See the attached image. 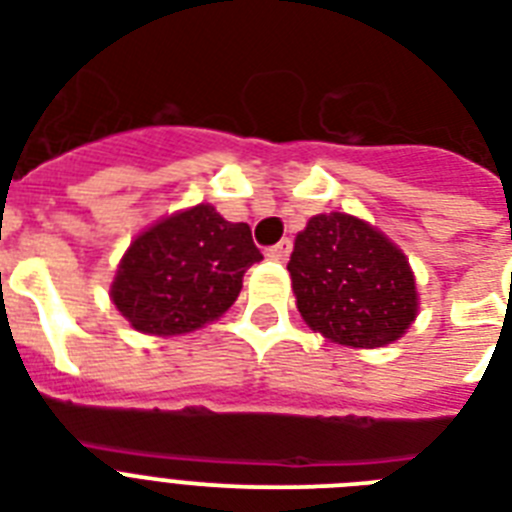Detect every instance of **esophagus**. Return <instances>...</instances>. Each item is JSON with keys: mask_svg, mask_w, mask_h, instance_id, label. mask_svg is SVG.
Listing matches in <instances>:
<instances>
[{"mask_svg": "<svg viewBox=\"0 0 512 512\" xmlns=\"http://www.w3.org/2000/svg\"><path fill=\"white\" fill-rule=\"evenodd\" d=\"M289 252H292V241L289 239H281L279 244H273V247L265 249V255L271 257V260H279V263H284V260H287Z\"/></svg>", "mask_w": 512, "mask_h": 512, "instance_id": "obj_1", "label": "esophagus"}]
</instances>
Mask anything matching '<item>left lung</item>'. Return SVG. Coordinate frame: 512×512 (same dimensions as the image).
Returning <instances> with one entry per match:
<instances>
[{
    "instance_id": "8db88e82",
    "label": "left lung",
    "mask_w": 512,
    "mask_h": 512,
    "mask_svg": "<svg viewBox=\"0 0 512 512\" xmlns=\"http://www.w3.org/2000/svg\"><path fill=\"white\" fill-rule=\"evenodd\" d=\"M287 271L308 327L340 345H388L417 316V289L404 252L345 212L308 220Z\"/></svg>"
}]
</instances>
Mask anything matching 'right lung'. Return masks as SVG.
<instances>
[{"instance_id":"add662e5","label":"right lung","mask_w":512,"mask_h":512,"mask_svg":"<svg viewBox=\"0 0 512 512\" xmlns=\"http://www.w3.org/2000/svg\"><path fill=\"white\" fill-rule=\"evenodd\" d=\"M260 260L247 223H228L199 204L132 241L111 297L140 332L183 335L228 311L247 268Z\"/></svg>"}]
</instances>
